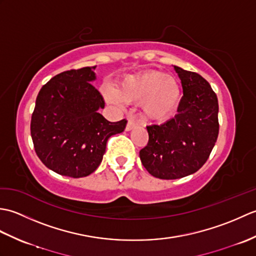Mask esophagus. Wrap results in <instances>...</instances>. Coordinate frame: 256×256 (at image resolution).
Masks as SVG:
<instances>
[{"label": "esophagus", "instance_id": "esophagus-1", "mask_svg": "<svg viewBox=\"0 0 256 256\" xmlns=\"http://www.w3.org/2000/svg\"><path fill=\"white\" fill-rule=\"evenodd\" d=\"M136 125V122L133 121V120H128L126 126H125V131H131V130H133Z\"/></svg>", "mask_w": 256, "mask_h": 256}]
</instances>
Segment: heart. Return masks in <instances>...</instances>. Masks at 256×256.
I'll list each match as a JSON object with an SVG mask.
<instances>
[{"label": "heart", "instance_id": "heart-1", "mask_svg": "<svg viewBox=\"0 0 256 256\" xmlns=\"http://www.w3.org/2000/svg\"><path fill=\"white\" fill-rule=\"evenodd\" d=\"M112 103H140L142 116L150 122H165L175 116L182 100V86L172 76L157 70L128 74L116 84V92L106 91Z\"/></svg>", "mask_w": 256, "mask_h": 256}]
</instances>
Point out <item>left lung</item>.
<instances>
[{
    "label": "left lung",
    "instance_id": "obj_1",
    "mask_svg": "<svg viewBox=\"0 0 256 256\" xmlns=\"http://www.w3.org/2000/svg\"><path fill=\"white\" fill-rule=\"evenodd\" d=\"M184 96L175 118L148 126V143L140 150L143 166L160 179H178L199 170L219 134L218 98L200 74L174 66Z\"/></svg>",
    "mask_w": 256,
    "mask_h": 256
}]
</instances>
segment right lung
<instances>
[{
  "instance_id": "obj_1",
  "label": "right lung",
  "mask_w": 256,
  "mask_h": 256,
  "mask_svg": "<svg viewBox=\"0 0 256 256\" xmlns=\"http://www.w3.org/2000/svg\"><path fill=\"white\" fill-rule=\"evenodd\" d=\"M94 67L59 74L42 86L32 114L30 135L37 156L47 168L72 178L94 172L112 135L122 133L126 120L110 122L94 86Z\"/></svg>"
}]
</instances>
